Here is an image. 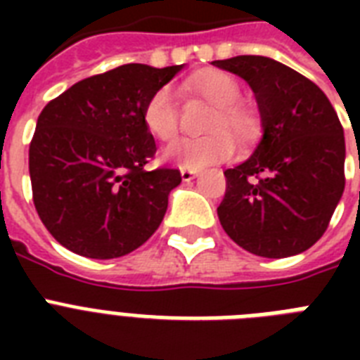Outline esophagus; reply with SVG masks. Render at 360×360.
Segmentation results:
<instances>
[{
	"label": "esophagus",
	"instance_id": "34e87169",
	"mask_svg": "<svg viewBox=\"0 0 360 360\" xmlns=\"http://www.w3.org/2000/svg\"><path fill=\"white\" fill-rule=\"evenodd\" d=\"M181 177H183V181H192L194 177H198V172H196V169L183 168V169H181Z\"/></svg>",
	"mask_w": 360,
	"mask_h": 360
}]
</instances>
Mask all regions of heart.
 Wrapping results in <instances>:
<instances>
[{"label": "heart", "instance_id": "heart-1", "mask_svg": "<svg viewBox=\"0 0 360 360\" xmlns=\"http://www.w3.org/2000/svg\"><path fill=\"white\" fill-rule=\"evenodd\" d=\"M207 103L219 108L209 130H230L237 136H245L250 129V117L239 106L240 87L233 76L209 70L196 76L188 84ZM143 124L157 140L172 141L179 130V106L172 87H160L151 95L143 108ZM236 143L226 132L202 136V138H183L164 151V157L186 169H202L211 164L224 162L233 157Z\"/></svg>", "mask_w": 360, "mask_h": 360}]
</instances>
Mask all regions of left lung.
<instances>
[{
	"instance_id": "left-lung-1",
	"label": "left lung",
	"mask_w": 360,
	"mask_h": 360,
	"mask_svg": "<svg viewBox=\"0 0 360 360\" xmlns=\"http://www.w3.org/2000/svg\"><path fill=\"white\" fill-rule=\"evenodd\" d=\"M213 65L252 87L263 127L252 157L224 172L220 224L256 256L301 254L325 233L346 185L340 120L314 82L274 59L237 56Z\"/></svg>"
}]
</instances>
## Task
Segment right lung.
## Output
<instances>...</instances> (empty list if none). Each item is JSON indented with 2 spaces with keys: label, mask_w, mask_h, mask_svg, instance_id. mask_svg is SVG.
Wrapping results in <instances>:
<instances>
[{
  "label": "right lung",
  "mask_w": 360,
  "mask_h": 360,
  "mask_svg": "<svg viewBox=\"0 0 360 360\" xmlns=\"http://www.w3.org/2000/svg\"><path fill=\"white\" fill-rule=\"evenodd\" d=\"M181 69L121 65L44 106L30 143V177L37 213L59 245L112 259L157 231L181 174L146 169L157 146L143 108Z\"/></svg>",
  "instance_id": "right-lung-1"
}]
</instances>
